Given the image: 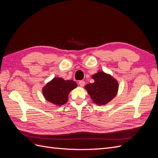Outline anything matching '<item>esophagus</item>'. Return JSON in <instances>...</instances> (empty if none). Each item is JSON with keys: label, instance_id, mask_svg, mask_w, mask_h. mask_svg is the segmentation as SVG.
Returning a JSON list of instances; mask_svg holds the SVG:
<instances>
[{"label": "esophagus", "instance_id": "1", "mask_svg": "<svg viewBox=\"0 0 158 158\" xmlns=\"http://www.w3.org/2000/svg\"><path fill=\"white\" fill-rule=\"evenodd\" d=\"M78 84L80 86H84V85H85V82L84 80H80L78 82Z\"/></svg>", "mask_w": 158, "mask_h": 158}]
</instances>
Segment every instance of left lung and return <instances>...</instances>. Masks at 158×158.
Returning <instances> with one entry per match:
<instances>
[{
	"label": "left lung",
	"instance_id": "8db88e82",
	"mask_svg": "<svg viewBox=\"0 0 158 158\" xmlns=\"http://www.w3.org/2000/svg\"><path fill=\"white\" fill-rule=\"evenodd\" d=\"M92 78L94 82L88 84L85 88L94 103L102 106L115 97L118 84L111 75L99 71L92 76Z\"/></svg>",
	"mask_w": 158,
	"mask_h": 158
}]
</instances>
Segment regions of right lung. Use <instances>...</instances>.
Here are the masks:
<instances>
[{
  "mask_svg": "<svg viewBox=\"0 0 158 158\" xmlns=\"http://www.w3.org/2000/svg\"><path fill=\"white\" fill-rule=\"evenodd\" d=\"M77 87L73 80H64L55 78L43 89V94L47 101L56 106H62L68 101L70 91Z\"/></svg>",
  "mask_w": 158,
  "mask_h": 158,
  "instance_id": "add662e5",
  "label": "right lung"
}]
</instances>
